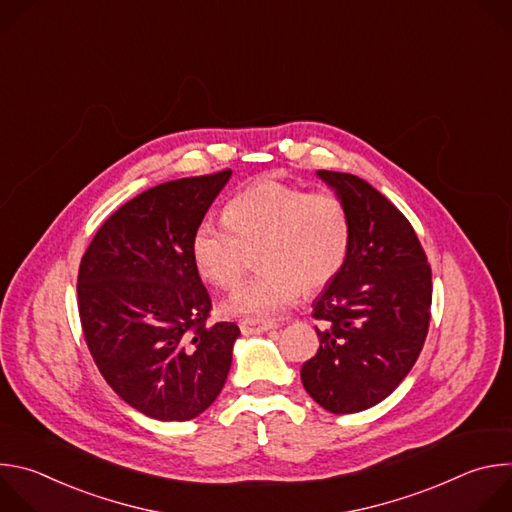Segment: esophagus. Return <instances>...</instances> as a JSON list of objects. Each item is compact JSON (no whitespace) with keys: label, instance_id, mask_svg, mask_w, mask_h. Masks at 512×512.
Instances as JSON below:
<instances>
[{"label":"esophagus","instance_id":"esophagus-1","mask_svg":"<svg viewBox=\"0 0 512 512\" xmlns=\"http://www.w3.org/2000/svg\"><path fill=\"white\" fill-rule=\"evenodd\" d=\"M239 328L245 336H255V334H263V332L273 330L275 324L273 322H259V320H243L239 324Z\"/></svg>","mask_w":512,"mask_h":512}]
</instances>
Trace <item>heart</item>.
I'll use <instances>...</instances> for the list:
<instances>
[{"label":"heart","mask_w":512,"mask_h":512,"mask_svg":"<svg viewBox=\"0 0 512 512\" xmlns=\"http://www.w3.org/2000/svg\"><path fill=\"white\" fill-rule=\"evenodd\" d=\"M350 247V218L332 192L263 178L225 206V223L204 218L192 233L190 257L202 279L231 289L245 275L251 253L263 269L229 296L227 316L267 320L306 291L332 283Z\"/></svg>","instance_id":"heart-1"}]
</instances>
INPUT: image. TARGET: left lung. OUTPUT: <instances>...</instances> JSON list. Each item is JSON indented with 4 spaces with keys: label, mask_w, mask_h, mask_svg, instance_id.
I'll list each match as a JSON object with an SVG mask.
<instances>
[{
    "label": "left lung",
    "mask_w": 512,
    "mask_h": 512,
    "mask_svg": "<svg viewBox=\"0 0 512 512\" xmlns=\"http://www.w3.org/2000/svg\"><path fill=\"white\" fill-rule=\"evenodd\" d=\"M344 202L350 247L340 273L314 300L320 348L304 362L308 395L330 413H358L387 399L423 348L431 269L407 218L369 182L318 170Z\"/></svg>",
    "instance_id": "8db88e82"
}]
</instances>
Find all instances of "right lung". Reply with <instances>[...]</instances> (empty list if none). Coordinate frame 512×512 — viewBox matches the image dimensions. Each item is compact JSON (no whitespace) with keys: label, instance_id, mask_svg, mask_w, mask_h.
Listing matches in <instances>:
<instances>
[{"label":"right lung","instance_id":"right-lung-1","mask_svg":"<svg viewBox=\"0 0 512 512\" xmlns=\"http://www.w3.org/2000/svg\"><path fill=\"white\" fill-rule=\"evenodd\" d=\"M225 170L141 192L97 231L79 269L87 346L111 389L158 421H188L223 391L233 322L208 326V291L190 239L231 180Z\"/></svg>","mask_w":512,"mask_h":512}]
</instances>
